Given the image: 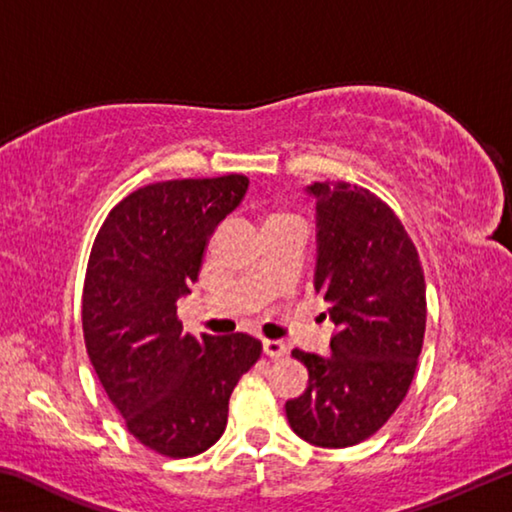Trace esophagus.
Here are the masks:
<instances>
[{
  "label": "esophagus",
  "instance_id": "1",
  "mask_svg": "<svg viewBox=\"0 0 512 512\" xmlns=\"http://www.w3.org/2000/svg\"><path fill=\"white\" fill-rule=\"evenodd\" d=\"M264 354L271 359H280L284 354H289V345L282 341H264Z\"/></svg>",
  "mask_w": 512,
  "mask_h": 512
}]
</instances>
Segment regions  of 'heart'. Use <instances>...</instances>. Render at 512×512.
Segmentation results:
<instances>
[{
	"instance_id": "1",
	"label": "heart",
	"mask_w": 512,
	"mask_h": 512,
	"mask_svg": "<svg viewBox=\"0 0 512 512\" xmlns=\"http://www.w3.org/2000/svg\"><path fill=\"white\" fill-rule=\"evenodd\" d=\"M273 219H287V214H271V216H268V221H273Z\"/></svg>"
}]
</instances>
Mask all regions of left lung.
<instances>
[{"label":"left lung","instance_id":"1","mask_svg":"<svg viewBox=\"0 0 512 512\" xmlns=\"http://www.w3.org/2000/svg\"><path fill=\"white\" fill-rule=\"evenodd\" d=\"M314 289L329 305L332 354L293 350L309 386L287 402L291 429L329 449L377 433L409 393L427 327V284L415 244L379 196L345 180L314 183Z\"/></svg>","mask_w":512,"mask_h":512}]
</instances>
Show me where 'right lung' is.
Returning <instances> with one entry per match:
<instances>
[{"mask_svg": "<svg viewBox=\"0 0 512 512\" xmlns=\"http://www.w3.org/2000/svg\"><path fill=\"white\" fill-rule=\"evenodd\" d=\"M248 183L228 173L140 187L112 207L92 244L85 350L126 429L167 458L196 456L221 438L230 395L262 354V343L241 332H183L176 307Z\"/></svg>", "mask_w": 512, "mask_h": 512, "instance_id": "1", "label": "right lung"}]
</instances>
